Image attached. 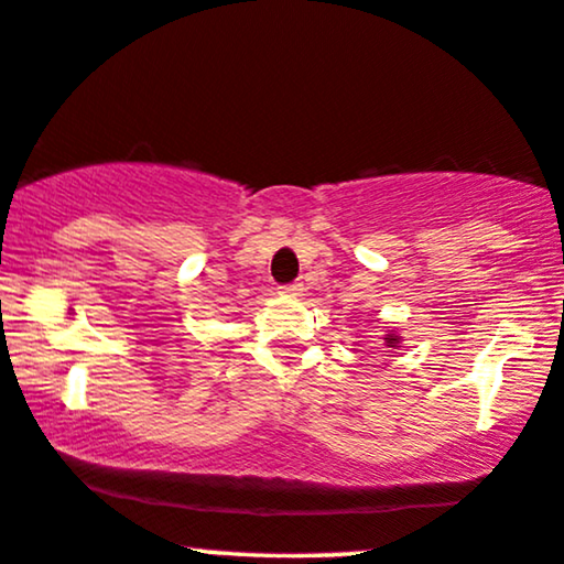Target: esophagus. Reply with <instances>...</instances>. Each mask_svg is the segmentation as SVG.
<instances>
[{
  "instance_id": "obj_1",
  "label": "esophagus",
  "mask_w": 564,
  "mask_h": 564,
  "mask_svg": "<svg viewBox=\"0 0 564 564\" xmlns=\"http://www.w3.org/2000/svg\"><path fill=\"white\" fill-rule=\"evenodd\" d=\"M284 294H292V297H300L302 292H305V284H302L300 280L297 282H290V284H282L280 288Z\"/></svg>"
}]
</instances>
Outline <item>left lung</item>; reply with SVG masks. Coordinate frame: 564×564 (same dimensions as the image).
I'll use <instances>...</instances> for the list:
<instances>
[{"mask_svg":"<svg viewBox=\"0 0 564 564\" xmlns=\"http://www.w3.org/2000/svg\"><path fill=\"white\" fill-rule=\"evenodd\" d=\"M386 343H391V348H395V343H398V337H395V335H388V337H386Z\"/></svg>","mask_w":564,"mask_h":564,"instance_id":"8db88e82","label":"left lung"}]
</instances>
